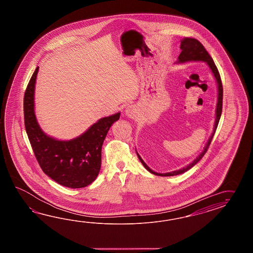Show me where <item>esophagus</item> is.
I'll list each match as a JSON object with an SVG mask.
<instances>
[{
	"label": "esophagus",
	"instance_id": "1",
	"mask_svg": "<svg viewBox=\"0 0 253 253\" xmlns=\"http://www.w3.org/2000/svg\"><path fill=\"white\" fill-rule=\"evenodd\" d=\"M125 115L128 118L133 119L137 115V111L136 108L133 105H129L125 109Z\"/></svg>",
	"mask_w": 253,
	"mask_h": 253
}]
</instances>
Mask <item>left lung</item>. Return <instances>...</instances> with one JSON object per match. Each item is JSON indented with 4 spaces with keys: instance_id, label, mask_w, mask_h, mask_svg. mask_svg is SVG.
Segmentation results:
<instances>
[{
    "instance_id": "1",
    "label": "left lung",
    "mask_w": 253,
    "mask_h": 253,
    "mask_svg": "<svg viewBox=\"0 0 253 253\" xmlns=\"http://www.w3.org/2000/svg\"><path fill=\"white\" fill-rule=\"evenodd\" d=\"M180 48L182 50L181 54L179 55L178 59L176 61V64H184V63H188V62H197V61H203L208 65V67L210 68L212 74L214 76L215 80H216V86H217V101H216V119H215V124H214V128H213V131L211 133L208 142L206 143L205 147H204L203 151L199 154L197 158L190 163L189 165H187L186 167H183L182 169L179 170H175L170 172H154V170H152L150 167L144 163V161L142 160V157L140 156V154H138V152L136 151V154L138 155V158L141 161L142 166L145 167L149 172L154 173L155 175H160V176H172V175H178L181 173L188 171L189 169H191L192 167H194L195 165H197L199 161L202 159L205 154L207 153L209 146L211 143L212 138L216 132V128H217V124L219 123V120L221 117L222 112V99H223V87H222L221 80H220V76L218 73V70L216 68L215 63L213 61L212 57L210 56V54L208 53V51L205 49L203 44L200 43L198 40L195 39V38H191V37H185L181 40V44H180Z\"/></svg>"
}]
</instances>
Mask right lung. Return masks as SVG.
Masks as SVG:
<instances>
[{
	"label": "right lung",
	"instance_id": "obj_1",
	"mask_svg": "<svg viewBox=\"0 0 253 253\" xmlns=\"http://www.w3.org/2000/svg\"><path fill=\"white\" fill-rule=\"evenodd\" d=\"M37 67L26 87L24 113L26 133L38 164L43 172L59 185L81 188L90 185L101 167V148L111 125L121 112L101 118L84 133L71 140H58L41 129L35 112V88Z\"/></svg>",
	"mask_w": 253,
	"mask_h": 253
}]
</instances>
